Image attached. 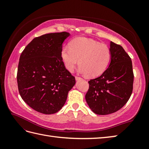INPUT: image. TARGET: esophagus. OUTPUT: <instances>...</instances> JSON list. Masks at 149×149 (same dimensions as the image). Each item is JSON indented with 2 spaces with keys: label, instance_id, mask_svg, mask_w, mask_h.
Listing matches in <instances>:
<instances>
[{
  "label": "esophagus",
  "instance_id": "obj_1",
  "mask_svg": "<svg viewBox=\"0 0 149 149\" xmlns=\"http://www.w3.org/2000/svg\"><path fill=\"white\" fill-rule=\"evenodd\" d=\"M81 79V78L80 77H78V76H75V80L78 81V80H80Z\"/></svg>",
  "mask_w": 149,
  "mask_h": 149
}]
</instances>
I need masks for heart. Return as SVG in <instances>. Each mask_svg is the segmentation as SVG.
<instances>
[{
  "label": "heart",
  "mask_w": 149,
  "mask_h": 149,
  "mask_svg": "<svg viewBox=\"0 0 149 149\" xmlns=\"http://www.w3.org/2000/svg\"><path fill=\"white\" fill-rule=\"evenodd\" d=\"M61 57L68 71H74L79 63L82 74L93 77L106 70L111 58V52L105 44L86 38H77L72 41L70 47H63Z\"/></svg>",
  "instance_id": "obj_1"
}]
</instances>
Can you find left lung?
<instances>
[{
	"label": "left lung",
	"instance_id": "1",
	"mask_svg": "<svg viewBox=\"0 0 149 149\" xmlns=\"http://www.w3.org/2000/svg\"><path fill=\"white\" fill-rule=\"evenodd\" d=\"M111 58L100 76L88 81L86 100L92 111L105 115L120 109L127 102L133 89L131 59L123 47L110 43Z\"/></svg>",
	"mask_w": 149,
	"mask_h": 149
}]
</instances>
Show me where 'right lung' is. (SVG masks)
Returning <instances> with one entry per match:
<instances>
[{
  "label": "right lung",
  "instance_id": "right-lung-1",
  "mask_svg": "<svg viewBox=\"0 0 149 149\" xmlns=\"http://www.w3.org/2000/svg\"><path fill=\"white\" fill-rule=\"evenodd\" d=\"M69 36L61 32L34 38L21 54L17 76L19 93L38 112L59 111L75 84L61 57L62 44Z\"/></svg>",
  "mask_w": 149,
  "mask_h": 149
}]
</instances>
